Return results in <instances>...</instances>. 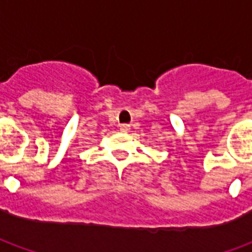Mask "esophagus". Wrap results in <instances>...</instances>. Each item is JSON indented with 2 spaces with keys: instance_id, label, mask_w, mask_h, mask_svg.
Here are the masks:
<instances>
[{
  "instance_id": "1",
  "label": "esophagus",
  "mask_w": 252,
  "mask_h": 252,
  "mask_svg": "<svg viewBox=\"0 0 252 252\" xmlns=\"http://www.w3.org/2000/svg\"><path fill=\"white\" fill-rule=\"evenodd\" d=\"M128 129H129V126H128V124H121L120 126V131L126 132L128 131Z\"/></svg>"
}]
</instances>
